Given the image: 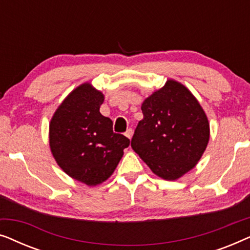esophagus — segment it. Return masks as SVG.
Segmentation results:
<instances>
[{
    "instance_id": "34e87169",
    "label": "esophagus",
    "mask_w": 250,
    "mask_h": 250,
    "mask_svg": "<svg viewBox=\"0 0 250 250\" xmlns=\"http://www.w3.org/2000/svg\"><path fill=\"white\" fill-rule=\"evenodd\" d=\"M132 135H133V131H132V128H128L127 131L125 132V136H126V138H128L129 140H131Z\"/></svg>"
}]
</instances>
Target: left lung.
Here are the masks:
<instances>
[{
    "instance_id": "left-lung-1",
    "label": "left lung",
    "mask_w": 250,
    "mask_h": 250,
    "mask_svg": "<svg viewBox=\"0 0 250 250\" xmlns=\"http://www.w3.org/2000/svg\"><path fill=\"white\" fill-rule=\"evenodd\" d=\"M131 146L153 174L175 181L197 165L209 141V123L188 87L167 80L141 105Z\"/></svg>"
}]
</instances>
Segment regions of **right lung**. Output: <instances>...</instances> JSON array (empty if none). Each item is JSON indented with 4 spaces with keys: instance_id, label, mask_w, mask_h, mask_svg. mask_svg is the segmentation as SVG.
Returning <instances> with one entry per match:
<instances>
[{
    "instance_id": "right-lung-1",
    "label": "right lung",
    "mask_w": 250,
    "mask_h": 250,
    "mask_svg": "<svg viewBox=\"0 0 250 250\" xmlns=\"http://www.w3.org/2000/svg\"><path fill=\"white\" fill-rule=\"evenodd\" d=\"M104 95L83 83L67 95L49 126L51 152L67 175L88 187L108 180L129 146L112 131L110 118L100 114Z\"/></svg>"
}]
</instances>
